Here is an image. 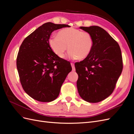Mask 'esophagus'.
<instances>
[{
    "instance_id": "34e87169",
    "label": "esophagus",
    "mask_w": 134,
    "mask_h": 134,
    "mask_svg": "<svg viewBox=\"0 0 134 134\" xmlns=\"http://www.w3.org/2000/svg\"><path fill=\"white\" fill-rule=\"evenodd\" d=\"M71 65L72 67V69L73 71L75 70V66H74V64L73 63H71Z\"/></svg>"
}]
</instances>
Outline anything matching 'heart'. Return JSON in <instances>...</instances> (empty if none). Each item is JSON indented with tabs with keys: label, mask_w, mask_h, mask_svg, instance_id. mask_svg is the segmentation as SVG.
<instances>
[{
	"label": "heart",
	"mask_w": 134,
	"mask_h": 134,
	"mask_svg": "<svg viewBox=\"0 0 134 134\" xmlns=\"http://www.w3.org/2000/svg\"><path fill=\"white\" fill-rule=\"evenodd\" d=\"M48 42L52 51L59 58H64L68 47V58L72 60L86 58L94 43L90 33L74 28L62 30L58 32V36L51 35Z\"/></svg>",
	"instance_id": "b5f03b06"
}]
</instances>
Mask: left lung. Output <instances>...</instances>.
<instances>
[{
  "instance_id": "8db88e82",
  "label": "left lung",
  "mask_w": 134,
  "mask_h": 134,
  "mask_svg": "<svg viewBox=\"0 0 134 134\" xmlns=\"http://www.w3.org/2000/svg\"><path fill=\"white\" fill-rule=\"evenodd\" d=\"M90 33L94 43L91 54L75 63L78 75L76 86L83 99L97 103L110 96L122 71L123 63L119 44L99 26L80 27Z\"/></svg>"
}]
</instances>
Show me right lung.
<instances>
[{
    "mask_svg": "<svg viewBox=\"0 0 134 134\" xmlns=\"http://www.w3.org/2000/svg\"><path fill=\"white\" fill-rule=\"evenodd\" d=\"M67 25L44 23L23 40L18 53L17 68L22 88L40 102H49L59 96L69 72L70 62L58 57L48 44L51 33Z\"/></svg>",
    "mask_w": 134,
    "mask_h": 134,
    "instance_id": "obj_1",
    "label": "right lung"
}]
</instances>
